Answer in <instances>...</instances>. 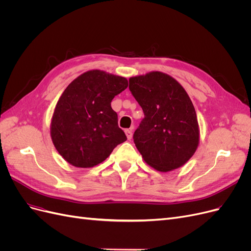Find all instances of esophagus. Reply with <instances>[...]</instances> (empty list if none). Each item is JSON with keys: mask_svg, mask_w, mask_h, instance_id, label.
I'll list each match as a JSON object with an SVG mask.
<instances>
[{"mask_svg": "<svg viewBox=\"0 0 251 251\" xmlns=\"http://www.w3.org/2000/svg\"><path fill=\"white\" fill-rule=\"evenodd\" d=\"M125 132H126V135L127 139H128V140H131V139H132V136H133V127H131V128H126V130Z\"/></svg>", "mask_w": 251, "mask_h": 251, "instance_id": "34e87169", "label": "esophagus"}]
</instances>
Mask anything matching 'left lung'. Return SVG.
I'll list each match as a JSON object with an SVG mask.
<instances>
[{"instance_id": "8db88e82", "label": "left lung", "mask_w": 251, "mask_h": 251, "mask_svg": "<svg viewBox=\"0 0 251 251\" xmlns=\"http://www.w3.org/2000/svg\"><path fill=\"white\" fill-rule=\"evenodd\" d=\"M144 113L133 139L142 158L160 172L187 162L198 148L199 126L191 98L180 83L162 72L128 79Z\"/></svg>"}]
</instances>
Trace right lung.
<instances>
[{"instance_id":"right-lung-1","label":"right lung","mask_w":251,"mask_h":251,"mask_svg":"<svg viewBox=\"0 0 251 251\" xmlns=\"http://www.w3.org/2000/svg\"><path fill=\"white\" fill-rule=\"evenodd\" d=\"M126 88V78L100 70L79 75L66 88L50 130L53 144L66 161L76 168H92L126 140L111 107L113 98Z\"/></svg>"}]
</instances>
